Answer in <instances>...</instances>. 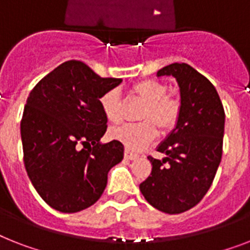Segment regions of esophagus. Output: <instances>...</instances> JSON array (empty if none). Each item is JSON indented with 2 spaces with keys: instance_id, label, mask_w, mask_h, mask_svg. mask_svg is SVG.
<instances>
[{
  "instance_id": "esophagus-1",
  "label": "esophagus",
  "mask_w": 250,
  "mask_h": 250,
  "mask_svg": "<svg viewBox=\"0 0 250 250\" xmlns=\"http://www.w3.org/2000/svg\"><path fill=\"white\" fill-rule=\"evenodd\" d=\"M125 159L133 160V159H137V158H139V155H137L136 153H133V151H131V150L125 149Z\"/></svg>"
}]
</instances>
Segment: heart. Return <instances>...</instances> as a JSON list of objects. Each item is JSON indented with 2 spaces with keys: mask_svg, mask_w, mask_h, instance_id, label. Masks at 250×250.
Here are the masks:
<instances>
[{
  "mask_svg": "<svg viewBox=\"0 0 250 250\" xmlns=\"http://www.w3.org/2000/svg\"><path fill=\"white\" fill-rule=\"evenodd\" d=\"M167 91L164 83L154 79H145L133 84L129 92L144 103L139 115L141 123L113 128L109 133L110 139L123 144L128 149L140 150L155 139L158 133L155 126L160 133L172 131L180 119L181 103L173 95H168ZM99 104L107 122L117 125L122 121V103L117 91L110 90L103 93Z\"/></svg>",
  "mask_w": 250,
  "mask_h": 250,
  "instance_id": "1",
  "label": "heart"
}]
</instances>
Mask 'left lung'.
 Listing matches in <instances>:
<instances>
[{
  "mask_svg": "<svg viewBox=\"0 0 250 250\" xmlns=\"http://www.w3.org/2000/svg\"><path fill=\"white\" fill-rule=\"evenodd\" d=\"M157 74L176 78L181 114L158 146L166 158L147 157L153 168L140 191L160 212L178 214L195 207L214 180L222 158L225 110L214 86L188 64L174 62Z\"/></svg>",
  "mask_w": 250,
  "mask_h": 250,
  "instance_id": "obj_1",
  "label": "left lung"
}]
</instances>
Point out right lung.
<instances>
[{
	"instance_id": "add662e5",
	"label": "right lung",
	"mask_w": 250,
	"mask_h": 250,
	"mask_svg": "<svg viewBox=\"0 0 250 250\" xmlns=\"http://www.w3.org/2000/svg\"><path fill=\"white\" fill-rule=\"evenodd\" d=\"M121 78H103L69 60L30 91L20 123L24 166L34 188L62 213L91 207L103 195L107 172L123 159V144H100L106 118L99 100Z\"/></svg>"
}]
</instances>
